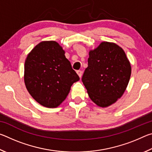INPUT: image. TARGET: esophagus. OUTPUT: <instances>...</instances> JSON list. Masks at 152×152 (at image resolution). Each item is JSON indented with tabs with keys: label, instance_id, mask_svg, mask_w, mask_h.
Segmentation results:
<instances>
[{
	"label": "esophagus",
	"instance_id": "obj_1",
	"mask_svg": "<svg viewBox=\"0 0 152 152\" xmlns=\"http://www.w3.org/2000/svg\"><path fill=\"white\" fill-rule=\"evenodd\" d=\"M76 73L78 74V75L79 76L80 78H81V76L82 75V72L81 70H77L76 71Z\"/></svg>",
	"mask_w": 152,
	"mask_h": 152
}]
</instances>
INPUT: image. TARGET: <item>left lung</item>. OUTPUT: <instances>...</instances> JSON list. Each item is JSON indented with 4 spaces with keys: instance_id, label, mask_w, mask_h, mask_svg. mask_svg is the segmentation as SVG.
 Returning a JSON list of instances; mask_svg holds the SVG:
<instances>
[{
    "instance_id": "left-lung-1",
    "label": "left lung",
    "mask_w": 152,
    "mask_h": 152,
    "mask_svg": "<svg viewBox=\"0 0 152 152\" xmlns=\"http://www.w3.org/2000/svg\"><path fill=\"white\" fill-rule=\"evenodd\" d=\"M131 73L130 63L123 49L115 43L102 42L89 52L82 81L92 101L106 107L124 93Z\"/></svg>"
}]
</instances>
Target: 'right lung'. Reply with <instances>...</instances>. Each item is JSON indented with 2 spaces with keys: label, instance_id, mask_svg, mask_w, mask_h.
Here are the masks:
<instances>
[{
  "label": "right lung",
  "instance_id": "obj_1",
  "mask_svg": "<svg viewBox=\"0 0 152 152\" xmlns=\"http://www.w3.org/2000/svg\"><path fill=\"white\" fill-rule=\"evenodd\" d=\"M78 74L64 56V51L53 41L42 42L27 56L24 80L29 94L40 104L59 106L68 96Z\"/></svg>",
  "mask_w": 152,
  "mask_h": 152
}]
</instances>
